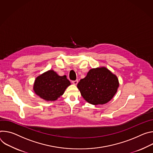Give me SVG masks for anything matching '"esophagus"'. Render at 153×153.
Returning <instances> with one entry per match:
<instances>
[{
	"label": "esophagus",
	"mask_w": 153,
	"mask_h": 153,
	"mask_svg": "<svg viewBox=\"0 0 153 153\" xmlns=\"http://www.w3.org/2000/svg\"><path fill=\"white\" fill-rule=\"evenodd\" d=\"M78 79H76L75 81H72V83L74 84V85H76V84H78Z\"/></svg>",
	"instance_id": "esophagus-1"
}]
</instances>
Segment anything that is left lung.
Here are the masks:
<instances>
[{"label": "left lung", "mask_w": 153, "mask_h": 153, "mask_svg": "<svg viewBox=\"0 0 153 153\" xmlns=\"http://www.w3.org/2000/svg\"><path fill=\"white\" fill-rule=\"evenodd\" d=\"M119 86L117 77L105 67L92 69L77 84L82 97L94 105L108 103Z\"/></svg>", "instance_id": "1"}]
</instances>
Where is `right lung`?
I'll return each mask as SVG.
<instances>
[{"mask_svg":"<svg viewBox=\"0 0 153 153\" xmlns=\"http://www.w3.org/2000/svg\"><path fill=\"white\" fill-rule=\"evenodd\" d=\"M70 84L65 75L59 76L51 70L36 78L33 89L41 98L46 101H55L64 94Z\"/></svg>","mask_w":153,"mask_h":153,"instance_id":"right-lung-1","label":"right lung"}]
</instances>
